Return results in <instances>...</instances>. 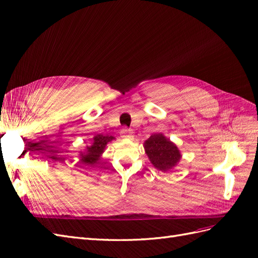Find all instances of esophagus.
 <instances>
[{
    "instance_id": "1",
    "label": "esophagus",
    "mask_w": 258,
    "mask_h": 258,
    "mask_svg": "<svg viewBox=\"0 0 258 258\" xmlns=\"http://www.w3.org/2000/svg\"><path fill=\"white\" fill-rule=\"evenodd\" d=\"M121 134H122V137L130 138V137H132V130L127 128V127H123L121 130Z\"/></svg>"
}]
</instances>
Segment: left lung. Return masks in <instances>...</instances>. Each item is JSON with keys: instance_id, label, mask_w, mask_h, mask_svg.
<instances>
[{"instance_id": "obj_1", "label": "left lung", "mask_w": 258, "mask_h": 258, "mask_svg": "<svg viewBox=\"0 0 258 258\" xmlns=\"http://www.w3.org/2000/svg\"><path fill=\"white\" fill-rule=\"evenodd\" d=\"M144 147L154 167L163 172L172 169L181 159L179 149L162 134L151 135L145 142Z\"/></svg>"}]
</instances>
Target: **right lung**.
<instances>
[{
    "instance_id": "right-lung-1",
    "label": "right lung",
    "mask_w": 258,
    "mask_h": 258,
    "mask_svg": "<svg viewBox=\"0 0 258 258\" xmlns=\"http://www.w3.org/2000/svg\"><path fill=\"white\" fill-rule=\"evenodd\" d=\"M112 140H113V137L112 136H103L102 134L95 136L94 140H92V144L90 146H87L86 153L81 154L82 162L94 166V164L97 163V161L99 160L101 154L103 153L107 144Z\"/></svg>"
}]
</instances>
